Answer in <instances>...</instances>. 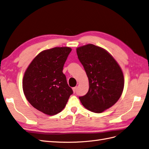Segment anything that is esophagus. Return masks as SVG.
<instances>
[{
  "instance_id": "obj_1",
  "label": "esophagus",
  "mask_w": 149,
  "mask_h": 149,
  "mask_svg": "<svg viewBox=\"0 0 149 149\" xmlns=\"http://www.w3.org/2000/svg\"><path fill=\"white\" fill-rule=\"evenodd\" d=\"M76 88H77V87H76L72 88V90H73V92H74V93H75V91H76Z\"/></svg>"
}]
</instances>
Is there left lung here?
Segmentation results:
<instances>
[{
	"label": "left lung",
	"mask_w": 149,
	"mask_h": 149,
	"mask_svg": "<svg viewBox=\"0 0 149 149\" xmlns=\"http://www.w3.org/2000/svg\"><path fill=\"white\" fill-rule=\"evenodd\" d=\"M88 79L86 95L79 99L91 112L102 113L120 99L124 87V77L120 65L108 51L92 44L76 49Z\"/></svg>",
	"instance_id": "left-lung-1"
}]
</instances>
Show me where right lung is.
<instances>
[{
    "instance_id": "right-lung-1",
    "label": "right lung",
    "mask_w": 149,
    "mask_h": 149,
    "mask_svg": "<svg viewBox=\"0 0 149 149\" xmlns=\"http://www.w3.org/2000/svg\"><path fill=\"white\" fill-rule=\"evenodd\" d=\"M71 50L69 47H61L42 51L24 72L25 97L33 107L48 116L61 112L73 93L62 72Z\"/></svg>"
}]
</instances>
